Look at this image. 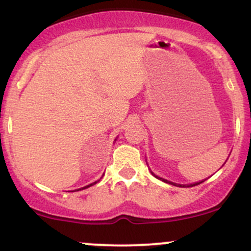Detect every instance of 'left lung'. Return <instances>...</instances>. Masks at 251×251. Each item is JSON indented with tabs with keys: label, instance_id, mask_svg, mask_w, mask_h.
<instances>
[{
	"label": "left lung",
	"instance_id": "obj_1",
	"mask_svg": "<svg viewBox=\"0 0 251 251\" xmlns=\"http://www.w3.org/2000/svg\"><path fill=\"white\" fill-rule=\"evenodd\" d=\"M155 177L157 178H159V179H162L163 181H165V183H171V181H168V180H165V179H163V178H160V177H158V176H155ZM204 180H201V181H200V183H195V184H190V185H177V184H174V183H171V184H174V185H177V186H195V185H198V184H201V183H203Z\"/></svg>",
	"mask_w": 251,
	"mask_h": 251
}]
</instances>
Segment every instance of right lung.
Returning <instances> with one entry per match:
<instances>
[{"mask_svg": "<svg viewBox=\"0 0 251 251\" xmlns=\"http://www.w3.org/2000/svg\"><path fill=\"white\" fill-rule=\"evenodd\" d=\"M99 181V180H98ZM98 181H94V183H92V184H89V185H87V186H85V188H82V189H87V188H89V186H92V185H94V184H97ZM80 190V189H79ZM79 190H76V191H79Z\"/></svg>", "mask_w": 251, "mask_h": 251, "instance_id": "add662e5", "label": "right lung"}]
</instances>
